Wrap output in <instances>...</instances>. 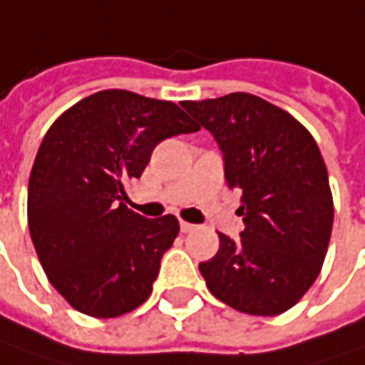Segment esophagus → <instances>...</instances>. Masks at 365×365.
Segmentation results:
<instances>
[{"instance_id":"obj_1","label":"esophagus","mask_w":365,"mask_h":365,"mask_svg":"<svg viewBox=\"0 0 365 365\" xmlns=\"http://www.w3.org/2000/svg\"><path fill=\"white\" fill-rule=\"evenodd\" d=\"M180 229H182V233H190V231H194V229H196V225L182 221V223H180Z\"/></svg>"}]
</instances>
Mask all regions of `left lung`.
<instances>
[{
  "label": "left lung",
  "instance_id": "8db88e82",
  "mask_svg": "<svg viewBox=\"0 0 365 365\" xmlns=\"http://www.w3.org/2000/svg\"><path fill=\"white\" fill-rule=\"evenodd\" d=\"M223 155L229 190H242L246 229L219 233V252L200 262L206 287L233 310L277 316L316 281L332 231V194L310 132L264 98L231 93L183 101Z\"/></svg>",
  "mask_w": 365,
  "mask_h": 365
}]
</instances>
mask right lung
Segmentation results:
<instances>
[{"label":"right lung","instance_id":"1","mask_svg":"<svg viewBox=\"0 0 365 365\" xmlns=\"http://www.w3.org/2000/svg\"><path fill=\"white\" fill-rule=\"evenodd\" d=\"M198 130L175 103L118 88L55 119L29 180V229L47 279L74 310L115 318L148 299L180 223L130 210L123 183L142 175L159 142Z\"/></svg>","mask_w":365,"mask_h":365}]
</instances>
